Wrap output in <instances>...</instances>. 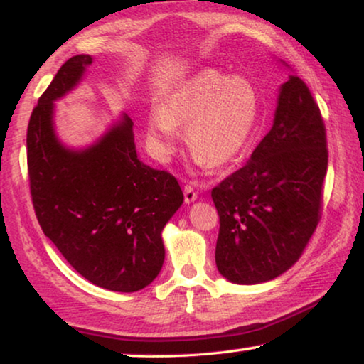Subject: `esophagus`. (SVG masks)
<instances>
[{
	"mask_svg": "<svg viewBox=\"0 0 364 364\" xmlns=\"http://www.w3.org/2000/svg\"><path fill=\"white\" fill-rule=\"evenodd\" d=\"M183 197H186V203H192L197 200V192L192 186L183 187Z\"/></svg>",
	"mask_w": 364,
	"mask_h": 364,
	"instance_id": "esophagus-1",
	"label": "esophagus"
}]
</instances>
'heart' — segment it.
Masks as SVG:
<instances>
[{
	"label": "heart",
	"instance_id": "b5f03b06",
	"mask_svg": "<svg viewBox=\"0 0 364 364\" xmlns=\"http://www.w3.org/2000/svg\"><path fill=\"white\" fill-rule=\"evenodd\" d=\"M255 82L205 68L192 74L149 114L146 137L161 161H168L186 127L187 147L197 161L223 167L248 147L262 119Z\"/></svg>",
	"mask_w": 364,
	"mask_h": 364
}]
</instances>
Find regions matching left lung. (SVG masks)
<instances>
[{"label":"left lung","instance_id":"8db88e82","mask_svg":"<svg viewBox=\"0 0 364 364\" xmlns=\"http://www.w3.org/2000/svg\"><path fill=\"white\" fill-rule=\"evenodd\" d=\"M326 168L320 109L291 73L278 89L270 132L245 166L212 191L220 217L215 263L222 277L257 285L295 265L318 225Z\"/></svg>","mask_w":364,"mask_h":364}]
</instances>
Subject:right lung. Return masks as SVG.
I'll return each mask as SVG.
<instances>
[{
	"mask_svg": "<svg viewBox=\"0 0 364 364\" xmlns=\"http://www.w3.org/2000/svg\"><path fill=\"white\" fill-rule=\"evenodd\" d=\"M92 63L89 54L68 59L39 97L26 137L29 186L39 225L69 265L94 285L132 293L161 272L162 230L183 193L176 177L139 159L127 114L86 147L58 137L54 102Z\"/></svg>",
	"mask_w": 364,
	"mask_h": 364,
	"instance_id": "1",
	"label": "right lung"
}]
</instances>
